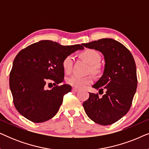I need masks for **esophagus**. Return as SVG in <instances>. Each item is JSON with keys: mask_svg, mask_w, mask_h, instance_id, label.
<instances>
[{"mask_svg": "<svg viewBox=\"0 0 149 149\" xmlns=\"http://www.w3.org/2000/svg\"><path fill=\"white\" fill-rule=\"evenodd\" d=\"M79 89H77V88H74V87H73V88L72 89V91H73V92H77V91H78Z\"/></svg>", "mask_w": 149, "mask_h": 149, "instance_id": "obj_1", "label": "esophagus"}]
</instances>
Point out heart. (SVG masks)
Masks as SVG:
<instances>
[{"label": "heart", "mask_w": 149, "mask_h": 149, "mask_svg": "<svg viewBox=\"0 0 149 149\" xmlns=\"http://www.w3.org/2000/svg\"><path fill=\"white\" fill-rule=\"evenodd\" d=\"M81 56L84 60L91 65H96L100 62V55L94 49H86L81 54ZM73 64V57L70 56H66L62 61L63 70L67 74L72 71ZM96 67L92 66L93 70H95ZM66 82L71 86L74 88H85L87 85H90L93 82V77H81L79 75H73L72 77H68L66 79Z\"/></svg>", "instance_id": "obj_1"}]
</instances>
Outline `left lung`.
Instances as JSON below:
<instances>
[{
    "label": "left lung",
    "instance_id": "obj_1",
    "mask_svg": "<svg viewBox=\"0 0 149 149\" xmlns=\"http://www.w3.org/2000/svg\"><path fill=\"white\" fill-rule=\"evenodd\" d=\"M85 47L100 52L104 58L102 76L93 85L102 94L89 93L83 104L85 113L95 123L111 125L126 115L131 107L137 88V75L131 52L113 38H102L83 43Z\"/></svg>",
    "mask_w": 149,
    "mask_h": 149
}]
</instances>
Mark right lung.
Returning a JSON list of instances; mask_svg holds the SVG:
<instances>
[{"label":"right lung","mask_w":149,"mask_h":149,"mask_svg":"<svg viewBox=\"0 0 149 149\" xmlns=\"http://www.w3.org/2000/svg\"><path fill=\"white\" fill-rule=\"evenodd\" d=\"M83 49L81 45L63 46L44 40L18 53L10 72L9 87L15 109L22 116L34 123H42L56 115L64 95L72 89L67 84L58 85L64 81L62 61ZM49 80L54 81L55 87L49 91L46 87Z\"/></svg>","instance_id":"1"}]
</instances>
